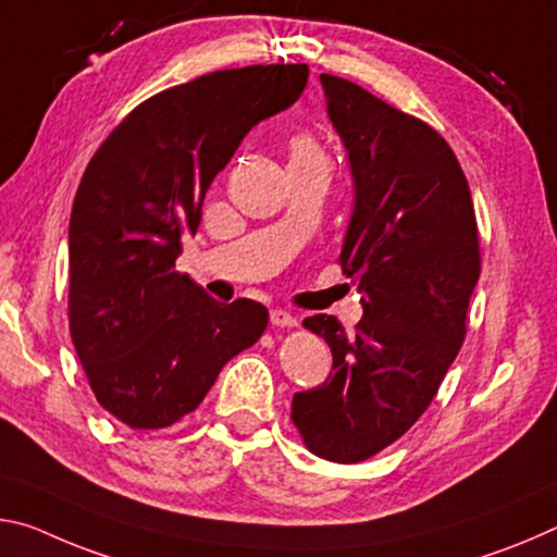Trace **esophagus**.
<instances>
[{"label":"esophagus","mask_w":557,"mask_h":557,"mask_svg":"<svg viewBox=\"0 0 557 557\" xmlns=\"http://www.w3.org/2000/svg\"><path fill=\"white\" fill-rule=\"evenodd\" d=\"M271 325L294 327V325H298V318L290 315L288 311H281V308H276V311H271Z\"/></svg>","instance_id":"1"}]
</instances>
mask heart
Segmentation results:
<instances>
[{
  "label": "heart",
  "instance_id": "1",
  "mask_svg": "<svg viewBox=\"0 0 557 557\" xmlns=\"http://www.w3.org/2000/svg\"><path fill=\"white\" fill-rule=\"evenodd\" d=\"M290 160H325V154L311 135H298L290 143Z\"/></svg>",
  "mask_w": 557,
  "mask_h": 557
}]
</instances>
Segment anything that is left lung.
<instances>
[{
    "label": "left lung",
    "mask_w": 557,
    "mask_h": 557,
    "mask_svg": "<svg viewBox=\"0 0 557 557\" xmlns=\"http://www.w3.org/2000/svg\"><path fill=\"white\" fill-rule=\"evenodd\" d=\"M321 84L355 187L338 261L364 298L352 335L333 315L304 321L331 345L333 372L296 392L290 419L315 457L358 463L424 414L457 358L479 230L469 182L434 127L345 78L321 73Z\"/></svg>",
    "instance_id": "obj_1"
}]
</instances>
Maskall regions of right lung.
Listing matches in <instances>:
<instances>
[{
  "label": "right lung",
  "mask_w": 557,
  "mask_h": 557,
  "mask_svg": "<svg viewBox=\"0 0 557 557\" xmlns=\"http://www.w3.org/2000/svg\"><path fill=\"white\" fill-rule=\"evenodd\" d=\"M306 81V63H269L162 90L123 117L81 177L69 224L71 341L100 407L133 430L195 412L219 370L267 331L261 304H219L175 261L244 135L294 106Z\"/></svg>",
  "instance_id": "1"
}]
</instances>
